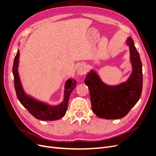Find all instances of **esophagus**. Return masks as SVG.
Wrapping results in <instances>:
<instances>
[{"instance_id":"1","label":"esophagus","mask_w":156,"mask_h":156,"mask_svg":"<svg viewBox=\"0 0 156 156\" xmlns=\"http://www.w3.org/2000/svg\"><path fill=\"white\" fill-rule=\"evenodd\" d=\"M77 72H78V74H79V75H82L85 73V69L83 66H79L78 68Z\"/></svg>"}]
</instances>
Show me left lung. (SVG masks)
<instances>
[{"instance_id":"1","label":"left lung","mask_w":156,"mask_h":156,"mask_svg":"<svg viewBox=\"0 0 156 156\" xmlns=\"http://www.w3.org/2000/svg\"><path fill=\"white\" fill-rule=\"evenodd\" d=\"M126 42L133 70L126 82L109 86L102 82L93 70L85 80L89 88L92 111L101 118L114 119L125 117L141 96L143 75L140 55L132 38H128Z\"/></svg>"}]
</instances>
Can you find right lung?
I'll return each instance as SVG.
<instances>
[{"mask_svg":"<svg viewBox=\"0 0 156 156\" xmlns=\"http://www.w3.org/2000/svg\"><path fill=\"white\" fill-rule=\"evenodd\" d=\"M20 57L19 50L16 54L13 62L12 73L15 90L18 99L31 115L42 121H54L62 118L68 109V101L73 90L75 88L76 82L74 79H69L65 84L64 98L63 102L59 105L51 106L37 101L28 97L23 90L18 72Z\"/></svg>","mask_w":156,"mask_h":156,"instance_id":"add662e5","label":"right lung"}]
</instances>
